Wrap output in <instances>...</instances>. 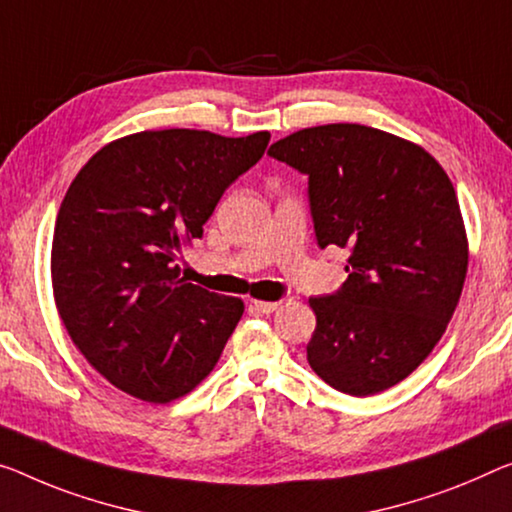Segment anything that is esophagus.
<instances>
[{"mask_svg": "<svg viewBox=\"0 0 512 512\" xmlns=\"http://www.w3.org/2000/svg\"><path fill=\"white\" fill-rule=\"evenodd\" d=\"M251 309L254 311H258V313H272V311H277L279 306H281V302H263V300H251Z\"/></svg>", "mask_w": 512, "mask_h": 512, "instance_id": "obj_1", "label": "esophagus"}]
</instances>
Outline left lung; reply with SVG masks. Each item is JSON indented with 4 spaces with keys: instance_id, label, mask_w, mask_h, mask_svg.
<instances>
[{
    "instance_id": "obj_1",
    "label": "left lung",
    "mask_w": 512,
    "mask_h": 512,
    "mask_svg": "<svg viewBox=\"0 0 512 512\" xmlns=\"http://www.w3.org/2000/svg\"><path fill=\"white\" fill-rule=\"evenodd\" d=\"M267 155L309 178L318 247L350 249L343 286L309 300L306 359L350 396L393 387L435 348L465 286L451 180L421 146L357 123L300 130Z\"/></svg>"
}]
</instances>
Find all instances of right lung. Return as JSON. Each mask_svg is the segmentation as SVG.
<instances>
[{"mask_svg":"<svg viewBox=\"0 0 512 512\" xmlns=\"http://www.w3.org/2000/svg\"><path fill=\"white\" fill-rule=\"evenodd\" d=\"M267 141L148 130L100 148L70 183L52 240L54 302L114 387L169 403L215 368L245 304L185 283L176 254Z\"/></svg>","mask_w":512,"mask_h":512,"instance_id":"obj_1","label":"right lung"}]
</instances>
